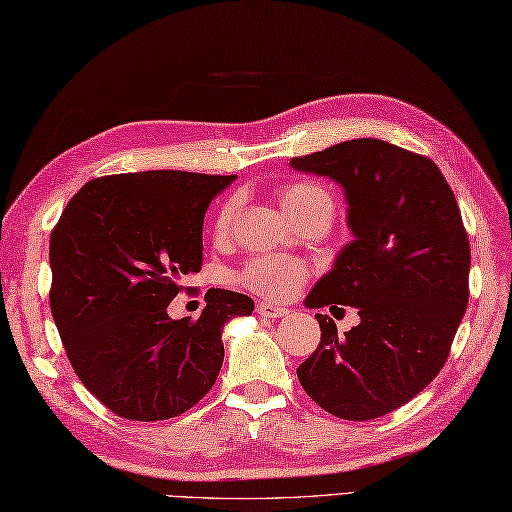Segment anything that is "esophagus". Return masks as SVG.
<instances>
[{"label":"esophagus","instance_id":"esophagus-1","mask_svg":"<svg viewBox=\"0 0 512 512\" xmlns=\"http://www.w3.org/2000/svg\"><path fill=\"white\" fill-rule=\"evenodd\" d=\"M257 314H262V317H266V319H279V317H286L288 308L273 306V303H259Z\"/></svg>","mask_w":512,"mask_h":512}]
</instances>
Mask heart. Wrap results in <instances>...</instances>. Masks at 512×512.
Masks as SVG:
<instances>
[{"label": "heart", "mask_w": 512, "mask_h": 512, "mask_svg": "<svg viewBox=\"0 0 512 512\" xmlns=\"http://www.w3.org/2000/svg\"><path fill=\"white\" fill-rule=\"evenodd\" d=\"M279 202L284 206V211L288 213L290 220H297V217H301L303 213L319 209V206H325V209L332 211L330 193L323 187H319V184H312V182H295L290 184V187L281 189ZM235 213H237V200L233 198L222 206L220 213H217V222H215L217 235L224 237L228 231H231ZM239 279H242V284L246 288L259 292V295L281 301V299L292 297L301 288L303 279H306V266L297 262V259H288V257H257L244 266Z\"/></svg>", "instance_id": "obj_1"}]
</instances>
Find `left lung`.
<instances>
[{
	"instance_id": "1",
	"label": "left lung",
	"mask_w": 512,
	"mask_h": 512,
	"mask_svg": "<svg viewBox=\"0 0 512 512\" xmlns=\"http://www.w3.org/2000/svg\"><path fill=\"white\" fill-rule=\"evenodd\" d=\"M290 167L339 184L352 233L303 303L361 317L339 336L328 314H314L321 343L297 367L299 383L336 418H380L438 376L464 317L471 248L458 202L436 162L376 138Z\"/></svg>"
}]
</instances>
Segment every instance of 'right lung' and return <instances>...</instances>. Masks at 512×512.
<instances>
[{
	"instance_id": "right-lung-1",
	"label": "right lung",
	"mask_w": 512,
	"mask_h": 512,
	"mask_svg": "<svg viewBox=\"0 0 512 512\" xmlns=\"http://www.w3.org/2000/svg\"><path fill=\"white\" fill-rule=\"evenodd\" d=\"M237 176L140 171L96 178L65 206L50 237V310L81 383L121 418H176L202 400L224 361L228 321L246 295L213 288L200 317L167 312L202 266L211 200Z\"/></svg>"
}]
</instances>
